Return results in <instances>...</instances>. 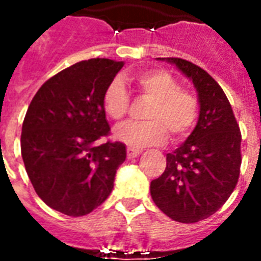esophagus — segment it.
<instances>
[{"label": "esophagus", "mask_w": 261, "mask_h": 261, "mask_svg": "<svg viewBox=\"0 0 261 261\" xmlns=\"http://www.w3.org/2000/svg\"><path fill=\"white\" fill-rule=\"evenodd\" d=\"M142 152V149H138V148H133V147H127V156L128 158H136L138 156L140 153Z\"/></svg>", "instance_id": "1"}]
</instances>
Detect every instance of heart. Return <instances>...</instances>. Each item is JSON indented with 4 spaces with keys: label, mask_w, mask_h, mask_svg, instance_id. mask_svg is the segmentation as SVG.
Returning a JSON list of instances; mask_svg holds the SVG:
<instances>
[{
    "label": "heart",
    "mask_w": 261,
    "mask_h": 261,
    "mask_svg": "<svg viewBox=\"0 0 261 261\" xmlns=\"http://www.w3.org/2000/svg\"><path fill=\"white\" fill-rule=\"evenodd\" d=\"M136 84L142 96L152 99L144 123H125L114 130V137L128 147L158 145L172 136L173 141L183 140L193 130L200 113L196 93L179 88V82L165 69H148L136 75ZM105 113L114 121H121L128 113L130 96L124 84L113 80L103 92Z\"/></svg>",
    "instance_id": "heart-1"
}]
</instances>
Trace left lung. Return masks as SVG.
Returning <instances> with one entry per match:
<instances>
[{
	"instance_id": "left-lung-1",
	"label": "left lung",
	"mask_w": 261,
	"mask_h": 261,
	"mask_svg": "<svg viewBox=\"0 0 261 261\" xmlns=\"http://www.w3.org/2000/svg\"><path fill=\"white\" fill-rule=\"evenodd\" d=\"M193 81L200 116L185 144L166 155V168L151 181V197L169 218L193 224L211 217L233 192L241 173L242 134L228 97L207 71L168 57Z\"/></svg>"
}]
</instances>
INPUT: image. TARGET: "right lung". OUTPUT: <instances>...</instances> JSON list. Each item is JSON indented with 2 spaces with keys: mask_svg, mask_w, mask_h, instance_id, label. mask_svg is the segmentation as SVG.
Segmentation results:
<instances>
[{
  "mask_svg": "<svg viewBox=\"0 0 261 261\" xmlns=\"http://www.w3.org/2000/svg\"><path fill=\"white\" fill-rule=\"evenodd\" d=\"M123 61H80L47 80L22 124L20 151L37 196L59 213L82 217L113 190L125 145L97 144L110 134L102 97Z\"/></svg>",
  "mask_w": 261,
  "mask_h": 261,
  "instance_id": "1",
  "label": "right lung"
}]
</instances>
